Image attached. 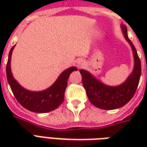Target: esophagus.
Listing matches in <instances>:
<instances>
[{
  "label": "esophagus",
  "mask_w": 147,
  "mask_h": 147,
  "mask_svg": "<svg viewBox=\"0 0 147 147\" xmlns=\"http://www.w3.org/2000/svg\"><path fill=\"white\" fill-rule=\"evenodd\" d=\"M76 66L78 67V69H82V68L85 66V62L82 59L78 60L76 62Z\"/></svg>",
  "instance_id": "34e87169"
}]
</instances>
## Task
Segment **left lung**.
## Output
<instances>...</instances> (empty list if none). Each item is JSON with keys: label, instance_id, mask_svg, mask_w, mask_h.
I'll use <instances>...</instances> for the list:
<instances>
[{"label": "left lung", "instance_id": "obj_1", "mask_svg": "<svg viewBox=\"0 0 147 147\" xmlns=\"http://www.w3.org/2000/svg\"><path fill=\"white\" fill-rule=\"evenodd\" d=\"M123 37L130 44L134 55V69L127 78L122 84L116 86L105 85L87 70L81 69L83 86L86 90L90 102L95 107L103 110L120 108L130 101L134 95L141 76V63L134 46L128 38L127 30L121 25Z\"/></svg>", "mask_w": 147, "mask_h": 147}]
</instances>
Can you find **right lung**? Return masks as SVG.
Masks as SVG:
<instances>
[{"instance_id":"1","label":"right lung","mask_w":147,"mask_h":147,"mask_svg":"<svg viewBox=\"0 0 147 147\" xmlns=\"http://www.w3.org/2000/svg\"><path fill=\"white\" fill-rule=\"evenodd\" d=\"M16 45L11 48L8 55L6 68L7 82L17 101L26 109L36 113H47L59 107L64 100L65 91L70 74L78 69L75 66L65 69L48 88L40 92H33L24 88L13 76L10 67L11 55Z\"/></svg>"}]
</instances>
